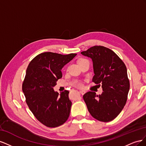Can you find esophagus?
I'll return each mask as SVG.
<instances>
[{
    "instance_id": "1",
    "label": "esophagus",
    "mask_w": 146,
    "mask_h": 146,
    "mask_svg": "<svg viewBox=\"0 0 146 146\" xmlns=\"http://www.w3.org/2000/svg\"><path fill=\"white\" fill-rule=\"evenodd\" d=\"M80 92L82 94H84L86 93V91H84V90H82V91H80Z\"/></svg>"
}]
</instances>
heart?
Listing matches in <instances>:
<instances>
[{
	"label": "heart",
	"instance_id": "heart-1",
	"mask_svg": "<svg viewBox=\"0 0 146 146\" xmlns=\"http://www.w3.org/2000/svg\"><path fill=\"white\" fill-rule=\"evenodd\" d=\"M86 60V59H83V58L80 59V60L78 61V63L80 62V61H83V60ZM75 86L78 87V88H83V83H82V82H77L76 83V84H75Z\"/></svg>",
	"mask_w": 146,
	"mask_h": 146
}]
</instances>
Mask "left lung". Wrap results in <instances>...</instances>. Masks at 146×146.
<instances>
[{
  "label": "left lung",
  "instance_id": "1",
  "mask_svg": "<svg viewBox=\"0 0 146 146\" xmlns=\"http://www.w3.org/2000/svg\"><path fill=\"white\" fill-rule=\"evenodd\" d=\"M81 54L90 57L93 62L92 82L102 85L100 95L89 91L83 95L91 116L102 122H109L121 112L127 102L130 90L127 68L123 61L110 48L94 46Z\"/></svg>",
  "mask_w": 146,
  "mask_h": 146
}]
</instances>
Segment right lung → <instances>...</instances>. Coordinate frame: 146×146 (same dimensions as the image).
Returning <instances> with one entry per match:
<instances>
[{
    "label": "right lung",
    "instance_id": "1",
    "mask_svg": "<svg viewBox=\"0 0 146 146\" xmlns=\"http://www.w3.org/2000/svg\"><path fill=\"white\" fill-rule=\"evenodd\" d=\"M76 55L41 53L30 61L26 70L22 86L25 102L35 117L46 127L60 126L69 116L72 102L69 91L64 90L59 95L53 87L62 77L61 69Z\"/></svg>",
    "mask_w": 146,
    "mask_h": 146
}]
</instances>
